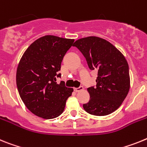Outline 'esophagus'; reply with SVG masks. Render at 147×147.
<instances>
[{
  "label": "esophagus",
  "instance_id": "esophagus-1",
  "mask_svg": "<svg viewBox=\"0 0 147 147\" xmlns=\"http://www.w3.org/2000/svg\"><path fill=\"white\" fill-rule=\"evenodd\" d=\"M83 89H84V87H83L82 86H79V87H78V88H74V90H75L76 92H78L81 91V90H83Z\"/></svg>",
  "mask_w": 147,
  "mask_h": 147
}]
</instances>
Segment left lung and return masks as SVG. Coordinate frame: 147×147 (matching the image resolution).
Instances as JSON below:
<instances>
[{"mask_svg":"<svg viewBox=\"0 0 147 147\" xmlns=\"http://www.w3.org/2000/svg\"><path fill=\"white\" fill-rule=\"evenodd\" d=\"M90 69L98 70L96 87L87 89L89 100L84 110L96 116L109 115L118 109L130 88L127 59L115 46L104 38L89 36L75 42Z\"/></svg>","mask_w":147,"mask_h":147,"instance_id":"left-lung-1","label":"left lung"}]
</instances>
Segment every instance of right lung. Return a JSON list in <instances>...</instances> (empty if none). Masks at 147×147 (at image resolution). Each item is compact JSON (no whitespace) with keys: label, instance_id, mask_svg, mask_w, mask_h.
<instances>
[{"label":"right lung","instance_id":"add662e5","mask_svg":"<svg viewBox=\"0 0 147 147\" xmlns=\"http://www.w3.org/2000/svg\"><path fill=\"white\" fill-rule=\"evenodd\" d=\"M74 39L45 35L33 42L24 52L16 72V84L21 100L32 113L52 119L63 112L72 88L57 84L63 56Z\"/></svg>","mask_w":147,"mask_h":147}]
</instances>
